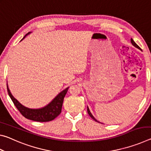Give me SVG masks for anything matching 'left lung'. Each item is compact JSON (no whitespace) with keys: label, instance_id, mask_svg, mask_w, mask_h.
I'll return each mask as SVG.
<instances>
[{"label":"left lung","instance_id":"1","mask_svg":"<svg viewBox=\"0 0 151 151\" xmlns=\"http://www.w3.org/2000/svg\"><path fill=\"white\" fill-rule=\"evenodd\" d=\"M131 43H132V45H133L134 47H135L136 48H139V49H140V48L139 47V46H138V45L136 44V43H135V42L134 41L133 39H131ZM87 112H88V114H89V116H90L91 117V118L94 120V121H95L96 122H99L98 121H97V120H96L95 118H94V117L93 116V114H91V111H90V110H89V109H88V106H87Z\"/></svg>","mask_w":151,"mask_h":151}]
</instances>
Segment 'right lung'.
<instances>
[{
    "instance_id": "right-lung-1",
    "label": "right lung",
    "mask_w": 151,
    "mask_h": 151,
    "mask_svg": "<svg viewBox=\"0 0 151 151\" xmlns=\"http://www.w3.org/2000/svg\"><path fill=\"white\" fill-rule=\"evenodd\" d=\"M30 33V32L27 33L21 40H23ZM68 89V87L65 88L62 92H60L47 106L40 109H32L23 106L12 96L9 88L8 84H7V91H8L9 95L11 97V100L13 102L15 106L19 110L22 115L24 116L26 119L38 122H48L52 121L56 117L59 115L61 112V110H62L64 97L65 96L66 93H67Z\"/></svg>"
}]
</instances>
